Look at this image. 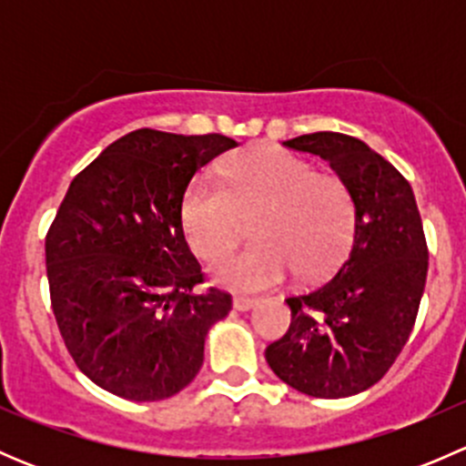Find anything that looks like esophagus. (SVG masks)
<instances>
[{
    "instance_id": "esophagus-1",
    "label": "esophagus",
    "mask_w": 466,
    "mask_h": 466,
    "mask_svg": "<svg viewBox=\"0 0 466 466\" xmlns=\"http://www.w3.org/2000/svg\"><path fill=\"white\" fill-rule=\"evenodd\" d=\"M232 304H234V309H237V311H250V309H255L257 304H259V299L248 298V295H237Z\"/></svg>"
}]
</instances>
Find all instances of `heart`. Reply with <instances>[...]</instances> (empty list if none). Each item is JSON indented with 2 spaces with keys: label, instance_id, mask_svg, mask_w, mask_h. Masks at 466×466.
Returning <instances> with one entry per match:
<instances>
[{
  "label": "heart",
  "instance_id": "obj_1",
  "mask_svg": "<svg viewBox=\"0 0 466 466\" xmlns=\"http://www.w3.org/2000/svg\"><path fill=\"white\" fill-rule=\"evenodd\" d=\"M223 186L198 177L182 200V228L205 261L228 255L243 234V218L259 216L261 243L214 266L216 281L237 290H261L295 272L316 281L345 259L356 232V200L333 173L277 146H255L229 159Z\"/></svg>",
  "mask_w": 466,
  "mask_h": 466
}]
</instances>
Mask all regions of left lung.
<instances>
[{"label":"left lung","instance_id":"1","mask_svg":"<svg viewBox=\"0 0 466 466\" xmlns=\"http://www.w3.org/2000/svg\"><path fill=\"white\" fill-rule=\"evenodd\" d=\"M284 146L320 155L350 185L356 232L333 279L286 298L290 327L266 360L309 397H351L383 379L415 327L429 272L421 216L406 177L360 139L313 133Z\"/></svg>","mask_w":466,"mask_h":466}]
</instances>
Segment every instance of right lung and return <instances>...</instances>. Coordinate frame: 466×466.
I'll return each instance as SVG.
<instances>
[{
    "mask_svg": "<svg viewBox=\"0 0 466 466\" xmlns=\"http://www.w3.org/2000/svg\"><path fill=\"white\" fill-rule=\"evenodd\" d=\"M225 135L142 128L107 146L72 180L46 232L51 309L89 380L130 401L191 383L205 338L232 309L205 281L182 229L191 177L234 148Z\"/></svg>",
    "mask_w": 466,
    "mask_h": 466,
    "instance_id": "add662e5",
    "label": "right lung"
}]
</instances>
